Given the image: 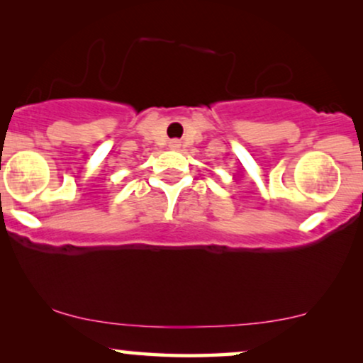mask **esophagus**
Returning <instances> with one entry per match:
<instances>
[{
	"instance_id": "obj_1",
	"label": "esophagus",
	"mask_w": 363,
	"mask_h": 363,
	"mask_svg": "<svg viewBox=\"0 0 363 363\" xmlns=\"http://www.w3.org/2000/svg\"><path fill=\"white\" fill-rule=\"evenodd\" d=\"M168 147H170L172 150H178V148L182 147V142L178 140V138H173V140L168 142Z\"/></svg>"
}]
</instances>
